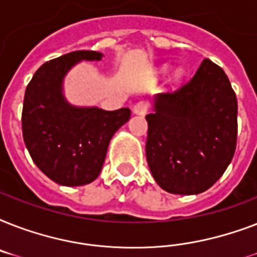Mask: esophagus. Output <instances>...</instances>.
<instances>
[{"label": "esophagus", "instance_id": "esophagus-1", "mask_svg": "<svg viewBox=\"0 0 257 257\" xmlns=\"http://www.w3.org/2000/svg\"><path fill=\"white\" fill-rule=\"evenodd\" d=\"M133 113L139 114V116H144L145 113L148 112V104L145 101H139L136 104L133 105Z\"/></svg>", "mask_w": 257, "mask_h": 257}]
</instances>
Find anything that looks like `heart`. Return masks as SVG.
Masks as SVG:
<instances>
[{
  "label": "heart",
  "instance_id": "1",
  "mask_svg": "<svg viewBox=\"0 0 257 257\" xmlns=\"http://www.w3.org/2000/svg\"><path fill=\"white\" fill-rule=\"evenodd\" d=\"M177 76H179V73H177Z\"/></svg>",
  "mask_w": 257,
  "mask_h": 257
}]
</instances>
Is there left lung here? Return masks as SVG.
Masks as SVG:
<instances>
[{"instance_id": "8db88e82", "label": "left lung", "mask_w": 257, "mask_h": 257, "mask_svg": "<svg viewBox=\"0 0 257 257\" xmlns=\"http://www.w3.org/2000/svg\"><path fill=\"white\" fill-rule=\"evenodd\" d=\"M147 161L156 183L197 195L223 176L235 155L237 100L227 74L205 58L195 76L155 98L147 114Z\"/></svg>"}]
</instances>
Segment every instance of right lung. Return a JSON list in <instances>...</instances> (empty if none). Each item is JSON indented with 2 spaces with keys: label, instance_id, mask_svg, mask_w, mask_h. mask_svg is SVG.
Wrapping results in <instances>:
<instances>
[{
  "label": "right lung",
  "instance_id": "add662e5",
  "mask_svg": "<svg viewBox=\"0 0 257 257\" xmlns=\"http://www.w3.org/2000/svg\"><path fill=\"white\" fill-rule=\"evenodd\" d=\"M102 53L76 50L40 66L26 86L22 136L32 160L60 185L77 187L100 175L108 145L129 120L131 109L104 110L70 105L62 94L65 74L77 62L100 61Z\"/></svg>",
  "mask_w": 257,
  "mask_h": 257
}]
</instances>
